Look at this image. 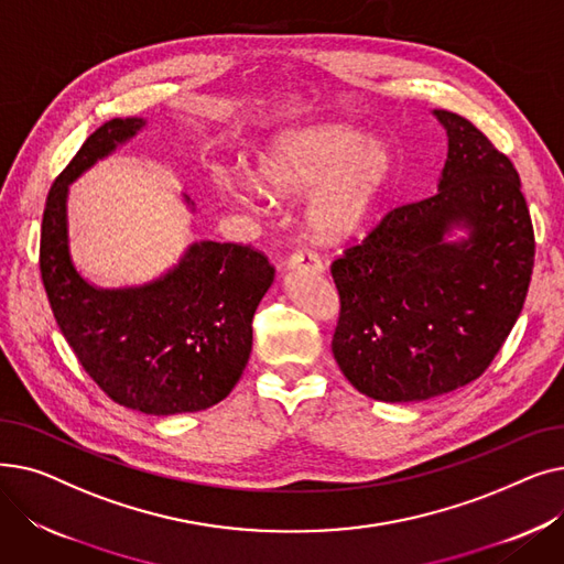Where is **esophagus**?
<instances>
[{"label":"esophagus","instance_id":"esophagus-1","mask_svg":"<svg viewBox=\"0 0 564 564\" xmlns=\"http://www.w3.org/2000/svg\"><path fill=\"white\" fill-rule=\"evenodd\" d=\"M288 267L290 270H311L315 274H322L324 272V262L317 253L308 251V249H300L294 251L290 258H288Z\"/></svg>","mask_w":564,"mask_h":564}]
</instances>
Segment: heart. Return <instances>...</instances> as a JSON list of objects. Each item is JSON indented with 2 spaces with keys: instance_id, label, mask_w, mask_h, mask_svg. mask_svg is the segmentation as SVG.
<instances>
[{
  "instance_id": "1",
  "label": "heart",
  "mask_w": 564,
  "mask_h": 564,
  "mask_svg": "<svg viewBox=\"0 0 564 564\" xmlns=\"http://www.w3.org/2000/svg\"><path fill=\"white\" fill-rule=\"evenodd\" d=\"M395 173L389 143L366 139L345 123H317L281 132L256 158L253 177H221L217 189L235 207L253 210L260 196L276 200L313 192L306 228L332 245L357 232L381 205Z\"/></svg>"
}]
</instances>
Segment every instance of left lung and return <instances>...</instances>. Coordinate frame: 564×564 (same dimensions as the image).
Returning <instances> with one entry per match:
<instances>
[{
  "label": "left lung",
  "mask_w": 564,
  "mask_h": 564,
  "mask_svg": "<svg viewBox=\"0 0 564 564\" xmlns=\"http://www.w3.org/2000/svg\"><path fill=\"white\" fill-rule=\"evenodd\" d=\"M438 189L395 207L332 264L336 364L359 393L416 402L478 379L510 336L535 264V232L514 164L464 116ZM453 227L469 235L445 240Z\"/></svg>",
  "instance_id": "1"
}]
</instances>
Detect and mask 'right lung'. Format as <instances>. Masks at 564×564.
Listing matches in <instances>:
<instances>
[{"instance_id":"add662e5","label":"right lung","mask_w":564,"mask_h":564,"mask_svg":"<svg viewBox=\"0 0 564 564\" xmlns=\"http://www.w3.org/2000/svg\"><path fill=\"white\" fill-rule=\"evenodd\" d=\"M143 126V118H111L58 173L43 213L41 276L58 329L88 377L118 404L173 416L221 402L240 381L253 313L274 267L251 247L203 240L164 276L137 288H96L75 270L68 185Z\"/></svg>"}]
</instances>
